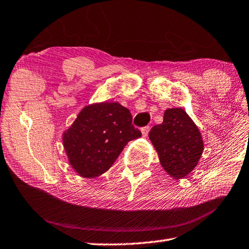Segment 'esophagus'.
I'll use <instances>...</instances> for the list:
<instances>
[{
	"label": "esophagus",
	"mask_w": 249,
	"mask_h": 249,
	"mask_svg": "<svg viewBox=\"0 0 249 249\" xmlns=\"http://www.w3.org/2000/svg\"><path fill=\"white\" fill-rule=\"evenodd\" d=\"M149 129H151V126H149V125H145V126H143L142 129H141V132H142L143 137H147V134L149 132Z\"/></svg>",
	"instance_id": "obj_1"
}]
</instances>
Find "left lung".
<instances>
[{
    "label": "left lung",
    "instance_id": "8db88e82",
    "mask_svg": "<svg viewBox=\"0 0 249 249\" xmlns=\"http://www.w3.org/2000/svg\"><path fill=\"white\" fill-rule=\"evenodd\" d=\"M148 137L156 148L161 166L173 178L189 175L204 151L197 125L182 108L167 109L162 124L154 125Z\"/></svg>",
    "mask_w": 249,
    "mask_h": 249
}]
</instances>
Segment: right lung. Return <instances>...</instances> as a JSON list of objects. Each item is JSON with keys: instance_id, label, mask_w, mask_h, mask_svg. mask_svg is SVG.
Here are the masks:
<instances>
[{"instance_id": "obj_1", "label": "right lung", "mask_w": 249, "mask_h": 249, "mask_svg": "<svg viewBox=\"0 0 249 249\" xmlns=\"http://www.w3.org/2000/svg\"><path fill=\"white\" fill-rule=\"evenodd\" d=\"M141 135L128 108L104 102L84 107L63 134V142L74 171L91 179L108 170L129 141Z\"/></svg>"}]
</instances>
